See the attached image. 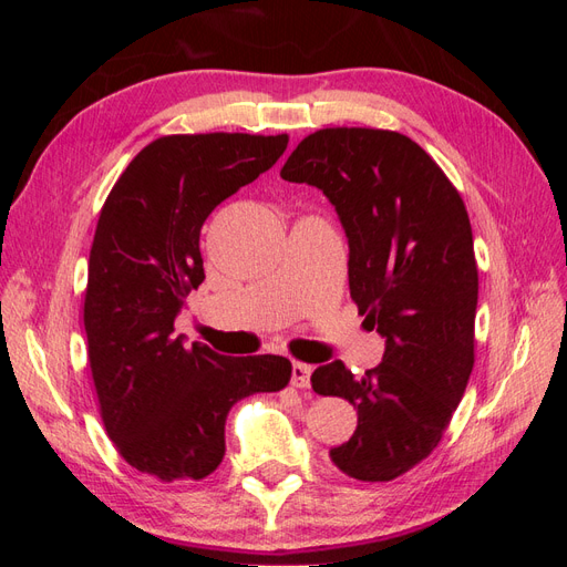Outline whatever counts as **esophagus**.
Returning <instances> with one entry per match:
<instances>
[{"label":"esophagus","instance_id":"34e87169","mask_svg":"<svg viewBox=\"0 0 567 567\" xmlns=\"http://www.w3.org/2000/svg\"><path fill=\"white\" fill-rule=\"evenodd\" d=\"M310 375H312V367L296 362L293 364V373H290V383L296 388H310Z\"/></svg>","mask_w":567,"mask_h":567}]
</instances>
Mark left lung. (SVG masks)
Here are the masks:
<instances>
[{"label": "left lung", "mask_w": 567, "mask_h": 567, "mask_svg": "<svg viewBox=\"0 0 567 567\" xmlns=\"http://www.w3.org/2000/svg\"><path fill=\"white\" fill-rule=\"evenodd\" d=\"M281 177L336 205L350 296L385 338L383 362L362 379L338 359L312 373L315 392L346 398L359 416L331 461L354 480L388 483L437 447L473 371L477 265L466 205L416 142L390 130H317Z\"/></svg>", "instance_id": "8db88e82"}]
</instances>
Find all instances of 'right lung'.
Returning a JSON list of instances; mask_svg holds the SVG:
<instances>
[{
  "label": "right lung",
  "mask_w": 567,
  "mask_h": 567,
  "mask_svg": "<svg viewBox=\"0 0 567 567\" xmlns=\"http://www.w3.org/2000/svg\"><path fill=\"white\" fill-rule=\"evenodd\" d=\"M286 146L288 134L161 136L101 208L84 290L99 411L120 456L163 483L210 475L225 456L229 409L290 381L286 357H225L175 336L186 296L205 279L203 221Z\"/></svg>",
  "instance_id": "1"
}]
</instances>
